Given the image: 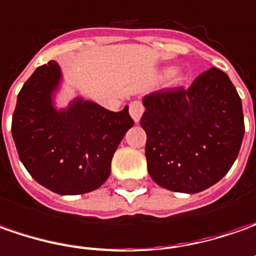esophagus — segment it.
Returning a JSON list of instances; mask_svg holds the SVG:
<instances>
[{
  "label": "esophagus",
  "mask_w": 256,
  "mask_h": 256,
  "mask_svg": "<svg viewBox=\"0 0 256 256\" xmlns=\"http://www.w3.org/2000/svg\"><path fill=\"white\" fill-rule=\"evenodd\" d=\"M128 112H130V116L133 118V120L136 123H138L143 112H144V108H143V104L140 102H132L130 106H128Z\"/></svg>",
  "instance_id": "34e87169"
}]
</instances>
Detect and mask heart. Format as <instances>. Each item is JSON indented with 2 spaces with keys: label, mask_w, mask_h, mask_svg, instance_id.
I'll return each instance as SVG.
<instances>
[{
  "label": "heart",
  "mask_w": 256,
  "mask_h": 256,
  "mask_svg": "<svg viewBox=\"0 0 256 256\" xmlns=\"http://www.w3.org/2000/svg\"><path fill=\"white\" fill-rule=\"evenodd\" d=\"M167 79H168V82H170L172 84H180L181 79H182V74H181L178 69H172V70H170V72H168Z\"/></svg>",
  "instance_id": "1"
}]
</instances>
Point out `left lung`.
I'll return each instance as SVG.
<instances>
[{"mask_svg":"<svg viewBox=\"0 0 256 256\" xmlns=\"http://www.w3.org/2000/svg\"><path fill=\"white\" fill-rule=\"evenodd\" d=\"M143 104L147 170L160 187L194 194L230 172L245 126L241 98L226 74L211 68L188 89L148 93Z\"/></svg>","mask_w":256,"mask_h":256,"instance_id":"left-lung-1","label":"left lung"}]
</instances>
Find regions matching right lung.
I'll return each instance as SVG.
<instances>
[{
  "label": "right lung",
  "instance_id": "right-lung-1",
  "mask_svg": "<svg viewBox=\"0 0 256 256\" xmlns=\"http://www.w3.org/2000/svg\"><path fill=\"white\" fill-rule=\"evenodd\" d=\"M60 80L55 60L36 68L18 93L11 132L34 180L60 196H78L109 178L113 154L134 122L128 106L110 112L82 98L56 109Z\"/></svg>",
  "mask_w": 256,
  "mask_h": 256
}]
</instances>
